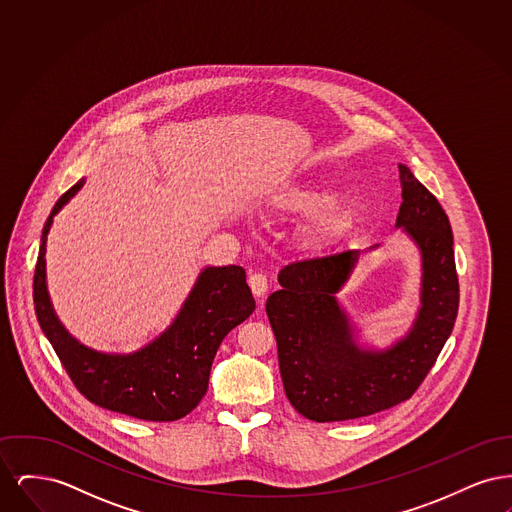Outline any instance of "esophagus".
I'll use <instances>...</instances> for the list:
<instances>
[{
	"instance_id": "esophagus-1",
	"label": "esophagus",
	"mask_w": 512,
	"mask_h": 512,
	"mask_svg": "<svg viewBox=\"0 0 512 512\" xmlns=\"http://www.w3.org/2000/svg\"><path fill=\"white\" fill-rule=\"evenodd\" d=\"M249 288H251V292L255 293L257 297H263L268 290V280L267 276L263 274V272H251L249 274Z\"/></svg>"
}]
</instances>
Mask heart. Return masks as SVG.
Masks as SVG:
<instances>
[{"label":"heart","instance_id":"heart-1","mask_svg":"<svg viewBox=\"0 0 512 512\" xmlns=\"http://www.w3.org/2000/svg\"><path fill=\"white\" fill-rule=\"evenodd\" d=\"M326 199H328V194L322 186H301V188H292L282 195L280 207H282V211L292 213V215H311L326 202ZM338 220H340V209L334 203H327L309 224L307 232H309V238L313 240V244L326 242L334 234Z\"/></svg>","mask_w":512,"mask_h":512}]
</instances>
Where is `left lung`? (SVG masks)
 Returning a JSON list of instances; mask_svg holds the SVG:
<instances>
[{"mask_svg":"<svg viewBox=\"0 0 512 512\" xmlns=\"http://www.w3.org/2000/svg\"><path fill=\"white\" fill-rule=\"evenodd\" d=\"M403 228L422 253V307L405 340L386 351L355 345L336 295L359 251L295 261L278 272L282 290L267 299L284 391L293 409L315 422H338L395 407L424 382L453 332L459 276L451 224L436 195L399 165Z\"/></svg>","mask_w":512,"mask_h":512,"instance_id":"obj_1","label":"left lung"}]
</instances>
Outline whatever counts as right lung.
<instances>
[{
    "label": "right lung",
    "mask_w": 512,
    "mask_h": 512,
    "mask_svg": "<svg viewBox=\"0 0 512 512\" xmlns=\"http://www.w3.org/2000/svg\"><path fill=\"white\" fill-rule=\"evenodd\" d=\"M84 182H76L51 209L34 268V309L74 388L107 411L171 422L192 413L209 386L224 336L255 311L242 267L205 268L171 328L132 355H105L80 345L61 326L46 288V240L57 211Z\"/></svg>",
    "instance_id": "1"
}]
</instances>
